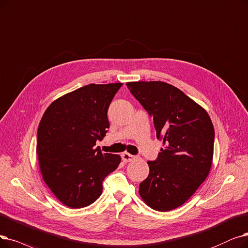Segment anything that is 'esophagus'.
<instances>
[{"mask_svg": "<svg viewBox=\"0 0 248 248\" xmlns=\"http://www.w3.org/2000/svg\"><path fill=\"white\" fill-rule=\"evenodd\" d=\"M135 158L136 157L134 155H131L130 153H127V152H124V153L122 154V159H123L124 162H131V161H133Z\"/></svg>", "mask_w": 248, "mask_h": 248, "instance_id": "obj_1", "label": "esophagus"}]
</instances>
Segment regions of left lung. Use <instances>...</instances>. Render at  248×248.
<instances>
[{
    "mask_svg": "<svg viewBox=\"0 0 248 248\" xmlns=\"http://www.w3.org/2000/svg\"><path fill=\"white\" fill-rule=\"evenodd\" d=\"M134 97L153 117L156 137L165 148L140 184L139 193L153 210L184 204L211 170L215 132L208 112L181 90L161 81L126 83Z\"/></svg>",
    "mask_w": 248,
    "mask_h": 248,
    "instance_id": "obj_1",
    "label": "left lung"
}]
</instances>
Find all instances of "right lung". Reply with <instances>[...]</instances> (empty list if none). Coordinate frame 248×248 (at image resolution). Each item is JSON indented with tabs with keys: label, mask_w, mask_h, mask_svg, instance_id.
<instances>
[{
	"label": "right lung",
	"mask_w": 248,
	"mask_h": 248,
	"mask_svg": "<svg viewBox=\"0 0 248 248\" xmlns=\"http://www.w3.org/2000/svg\"><path fill=\"white\" fill-rule=\"evenodd\" d=\"M122 83L89 84L53 101L37 130L38 163L53 195L72 209L87 207L102 193V181L121 156L95 148L109 127L107 110Z\"/></svg>",
	"instance_id": "1"
}]
</instances>
